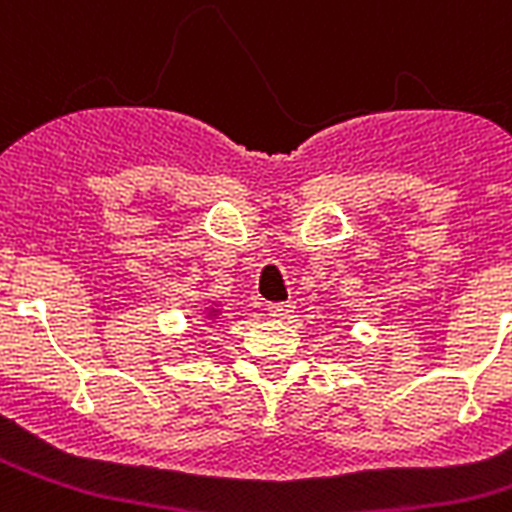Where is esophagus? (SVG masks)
<instances>
[{
    "label": "esophagus",
    "mask_w": 512,
    "mask_h": 512,
    "mask_svg": "<svg viewBox=\"0 0 512 512\" xmlns=\"http://www.w3.org/2000/svg\"><path fill=\"white\" fill-rule=\"evenodd\" d=\"M266 310H269L271 318H287L289 312H295V305L292 302H271Z\"/></svg>",
    "instance_id": "1"
}]
</instances>
